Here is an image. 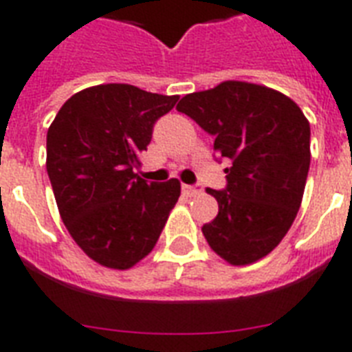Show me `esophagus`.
I'll use <instances>...</instances> for the list:
<instances>
[{"label":"esophagus","mask_w":352,"mask_h":352,"mask_svg":"<svg viewBox=\"0 0 352 352\" xmlns=\"http://www.w3.org/2000/svg\"><path fill=\"white\" fill-rule=\"evenodd\" d=\"M182 193L186 195V197H195V195H201L203 193V188L201 186H192V184H182Z\"/></svg>","instance_id":"34e87169"}]
</instances>
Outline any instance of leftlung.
Listing matches in <instances>:
<instances>
[{
    "mask_svg": "<svg viewBox=\"0 0 352 352\" xmlns=\"http://www.w3.org/2000/svg\"><path fill=\"white\" fill-rule=\"evenodd\" d=\"M177 111L214 135V151L230 160L225 190L206 188L219 204L203 226L210 248L235 267L259 261L281 243L301 206L309 120L283 93L239 80L182 96Z\"/></svg>",
    "mask_w": 352,
    "mask_h": 352,
    "instance_id": "8db88e82",
    "label": "left lung"
}]
</instances>
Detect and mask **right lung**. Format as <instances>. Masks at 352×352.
I'll use <instances>...</instances> for the list:
<instances>
[{
    "label": "right lung",
    "instance_id": "add662e5",
    "mask_svg": "<svg viewBox=\"0 0 352 352\" xmlns=\"http://www.w3.org/2000/svg\"><path fill=\"white\" fill-rule=\"evenodd\" d=\"M179 96L102 84L69 98L47 131V173L76 245L102 267L127 270L153 250L181 182L135 173L153 124Z\"/></svg>",
    "mask_w": 352,
    "mask_h": 352
}]
</instances>
